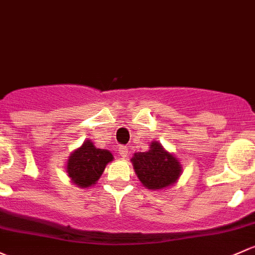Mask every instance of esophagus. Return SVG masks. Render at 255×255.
Instances as JSON below:
<instances>
[{
	"label": "esophagus",
	"instance_id": "1",
	"mask_svg": "<svg viewBox=\"0 0 255 255\" xmlns=\"http://www.w3.org/2000/svg\"><path fill=\"white\" fill-rule=\"evenodd\" d=\"M119 151H120V155L122 157H127V155L129 154V150H128V146H121Z\"/></svg>",
	"mask_w": 255,
	"mask_h": 255
}]
</instances>
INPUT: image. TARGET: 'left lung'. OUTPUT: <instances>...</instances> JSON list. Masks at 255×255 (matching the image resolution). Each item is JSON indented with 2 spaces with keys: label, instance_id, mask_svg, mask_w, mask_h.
Returning a JSON list of instances; mask_svg holds the SVG:
<instances>
[{
  "label": "left lung",
  "instance_id": "1",
  "mask_svg": "<svg viewBox=\"0 0 255 255\" xmlns=\"http://www.w3.org/2000/svg\"><path fill=\"white\" fill-rule=\"evenodd\" d=\"M145 152H134L130 161L136 176L151 191L167 188L177 182L182 166L175 155L166 151L159 141H152Z\"/></svg>",
  "mask_w": 255,
  "mask_h": 255
}]
</instances>
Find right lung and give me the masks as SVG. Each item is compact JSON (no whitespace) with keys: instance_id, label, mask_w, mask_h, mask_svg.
I'll return each mask as SVG.
<instances>
[{"instance_id":"obj_1","label":"right lung","mask_w":255,"mask_h":255,"mask_svg":"<svg viewBox=\"0 0 255 255\" xmlns=\"http://www.w3.org/2000/svg\"><path fill=\"white\" fill-rule=\"evenodd\" d=\"M114 155L106 149H98L90 139L74 150L67 161V173L71 181L80 188L92 187L103 175Z\"/></svg>"}]
</instances>
